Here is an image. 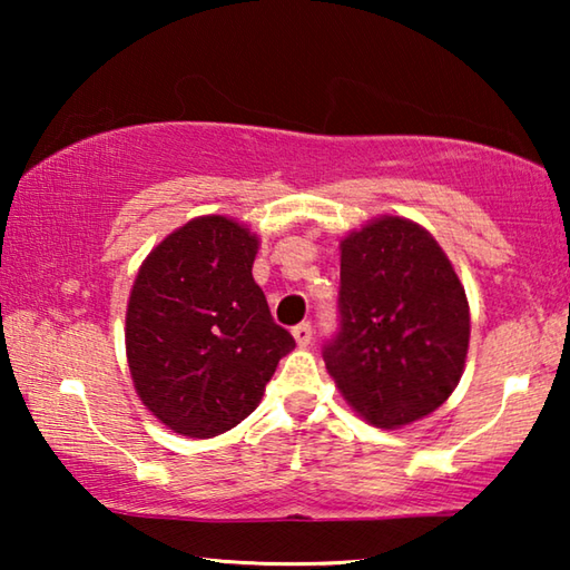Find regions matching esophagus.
I'll use <instances>...</instances> for the list:
<instances>
[{
    "label": "esophagus",
    "mask_w": 570,
    "mask_h": 570,
    "mask_svg": "<svg viewBox=\"0 0 570 570\" xmlns=\"http://www.w3.org/2000/svg\"><path fill=\"white\" fill-rule=\"evenodd\" d=\"M292 334H294V340H296V344H298V346H306L308 342H312V334H314V330H312V324H308V322H302V324H296V326H294Z\"/></svg>",
    "instance_id": "1"
}]
</instances>
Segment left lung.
Returning <instances> with one entry per match:
<instances>
[{
    "instance_id": "8db88e82",
    "label": "left lung",
    "mask_w": 570,
    "mask_h": 570,
    "mask_svg": "<svg viewBox=\"0 0 570 570\" xmlns=\"http://www.w3.org/2000/svg\"><path fill=\"white\" fill-rule=\"evenodd\" d=\"M340 332L324 344L344 400L394 430L445 402L465 370L470 306L450 258L428 230L374 218L342 240Z\"/></svg>"
}]
</instances>
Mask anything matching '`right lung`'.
Here are the masks:
<instances>
[{"instance_id": "1", "label": "right lung", "mask_w": 570, "mask_h": 570, "mask_svg": "<svg viewBox=\"0 0 570 570\" xmlns=\"http://www.w3.org/2000/svg\"><path fill=\"white\" fill-rule=\"evenodd\" d=\"M258 238L200 216L150 250L125 314V352L142 404L173 432L216 438L262 402L294 336L254 282Z\"/></svg>"}]
</instances>
